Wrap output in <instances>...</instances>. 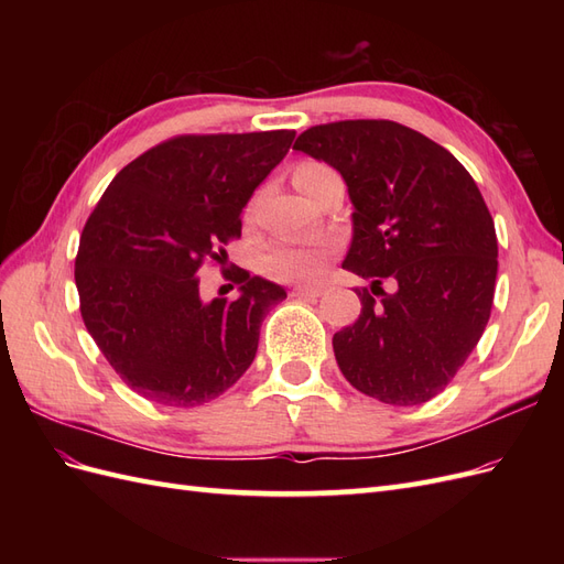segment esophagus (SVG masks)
I'll return each instance as SVG.
<instances>
[{
  "instance_id": "obj_1",
  "label": "esophagus",
  "mask_w": 564,
  "mask_h": 564,
  "mask_svg": "<svg viewBox=\"0 0 564 564\" xmlns=\"http://www.w3.org/2000/svg\"><path fill=\"white\" fill-rule=\"evenodd\" d=\"M319 294H322L319 286H294V289H292V296H299V299L319 296Z\"/></svg>"
}]
</instances>
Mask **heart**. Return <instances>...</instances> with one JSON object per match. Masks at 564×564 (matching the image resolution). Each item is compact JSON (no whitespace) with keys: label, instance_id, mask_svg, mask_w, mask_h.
I'll list each match as a JSON object with an SVG mask.
<instances>
[{"label":"heart","instance_id":"heart-1","mask_svg":"<svg viewBox=\"0 0 564 564\" xmlns=\"http://www.w3.org/2000/svg\"><path fill=\"white\" fill-rule=\"evenodd\" d=\"M322 164H303L299 169H319ZM334 247L327 240H280L270 245L259 259L261 270L278 282H311L322 275Z\"/></svg>","mask_w":564,"mask_h":564}]
</instances>
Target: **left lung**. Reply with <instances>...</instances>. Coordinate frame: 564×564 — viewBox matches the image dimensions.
Masks as SVG:
<instances>
[{
  "label": "left lung",
  "instance_id": "8db88e82",
  "mask_svg": "<svg viewBox=\"0 0 564 564\" xmlns=\"http://www.w3.org/2000/svg\"><path fill=\"white\" fill-rule=\"evenodd\" d=\"M294 150L344 176L355 207L344 268L371 280L355 289L360 317L334 334L338 369L386 404L433 400L468 360L494 303L497 230L473 176L390 119L317 124Z\"/></svg>",
  "mask_w": 564,
  "mask_h": 564
}]
</instances>
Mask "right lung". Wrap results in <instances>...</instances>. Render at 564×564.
Listing matches in <instances>:
<instances>
[{
  "label": "right lung",
  "mask_w": 564,
  "mask_h": 564,
  "mask_svg": "<svg viewBox=\"0 0 564 564\" xmlns=\"http://www.w3.org/2000/svg\"><path fill=\"white\" fill-rule=\"evenodd\" d=\"M294 135H174L129 162L98 199L75 259L79 311L141 398L197 406L224 395L253 362L261 322L286 292L237 268L230 280L240 296L204 303L197 275L242 235V209Z\"/></svg>",
  "instance_id": "obj_1"
}]
</instances>
